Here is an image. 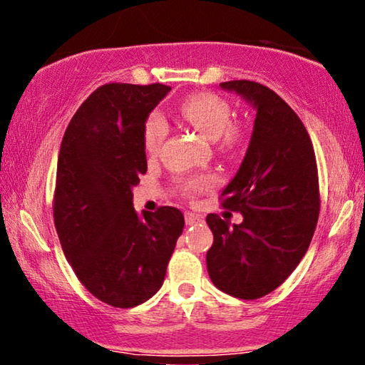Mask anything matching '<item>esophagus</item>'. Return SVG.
I'll return each mask as SVG.
<instances>
[{
    "label": "esophagus",
    "mask_w": 365,
    "mask_h": 365,
    "mask_svg": "<svg viewBox=\"0 0 365 365\" xmlns=\"http://www.w3.org/2000/svg\"><path fill=\"white\" fill-rule=\"evenodd\" d=\"M204 222V217L199 214H192V212H186V225H195V223Z\"/></svg>",
    "instance_id": "esophagus-1"
}]
</instances>
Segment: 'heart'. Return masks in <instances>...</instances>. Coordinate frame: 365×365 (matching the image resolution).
<instances>
[{"mask_svg":"<svg viewBox=\"0 0 365 365\" xmlns=\"http://www.w3.org/2000/svg\"><path fill=\"white\" fill-rule=\"evenodd\" d=\"M181 114L190 125L210 140L222 137V145L232 148L240 140V130L230 125L232 108L225 99L214 93H195L182 101ZM168 137V122L163 114L151 112L143 125V147L150 155L158 153ZM210 179L190 178L182 182L187 194H199L209 187Z\"/></svg>","mask_w":365,"mask_h":365,"instance_id":"heart-1","label":"heart"}]
</instances>
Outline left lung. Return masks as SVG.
Segmentation results:
<instances>
[{"label":"left lung","instance_id":"obj_1","mask_svg":"<svg viewBox=\"0 0 365 365\" xmlns=\"http://www.w3.org/2000/svg\"><path fill=\"white\" fill-rule=\"evenodd\" d=\"M256 110L253 133L223 205L243 215L230 223L207 215L214 243L207 271L217 289L243 300L272 292L305 256L319 215L315 151L299 115L256 81L220 83Z\"/></svg>","mask_w":365,"mask_h":365}]
</instances>
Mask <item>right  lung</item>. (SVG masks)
Listing matches in <instances>:
<instances>
[{
  "mask_svg": "<svg viewBox=\"0 0 365 365\" xmlns=\"http://www.w3.org/2000/svg\"><path fill=\"white\" fill-rule=\"evenodd\" d=\"M171 91L109 83L75 112L61 140L53 220L80 282L96 299L132 308L158 292L184 228L175 207L133 209L132 189L147 173L143 125Z\"/></svg>",
  "mask_w": 365,
  "mask_h": 365,
  "instance_id": "1",
  "label": "right lung"
}]
</instances>
